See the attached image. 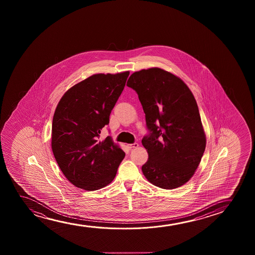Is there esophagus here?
<instances>
[{
    "label": "esophagus",
    "instance_id": "34e87169",
    "mask_svg": "<svg viewBox=\"0 0 255 255\" xmlns=\"http://www.w3.org/2000/svg\"><path fill=\"white\" fill-rule=\"evenodd\" d=\"M137 146H138V143H129V144H127V147L129 148V150H131L133 148H136Z\"/></svg>",
    "mask_w": 255,
    "mask_h": 255
}]
</instances>
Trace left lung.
I'll use <instances>...</instances> for the list:
<instances>
[{"instance_id": "obj_1", "label": "left lung", "mask_w": 255, "mask_h": 255, "mask_svg": "<svg viewBox=\"0 0 255 255\" xmlns=\"http://www.w3.org/2000/svg\"><path fill=\"white\" fill-rule=\"evenodd\" d=\"M127 86L138 95L149 134L144 177L160 188H178L192 178L206 149L199 108L188 86L160 68L136 71Z\"/></svg>"}]
</instances>
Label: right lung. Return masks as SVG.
<instances>
[{
	"label": "right lung",
	"instance_id": "add662e5",
	"mask_svg": "<svg viewBox=\"0 0 255 255\" xmlns=\"http://www.w3.org/2000/svg\"><path fill=\"white\" fill-rule=\"evenodd\" d=\"M129 71L95 74L65 92L52 121L51 148L67 179L78 188L95 191L115 178L126 153L101 129L124 88Z\"/></svg>",
	"mask_w": 255,
	"mask_h": 255
}]
</instances>
